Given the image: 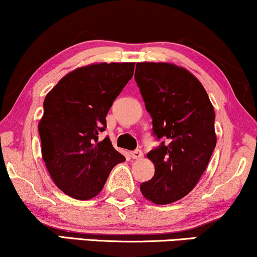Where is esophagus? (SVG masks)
<instances>
[{
  "label": "esophagus",
  "instance_id": "obj_1",
  "mask_svg": "<svg viewBox=\"0 0 257 257\" xmlns=\"http://www.w3.org/2000/svg\"><path fill=\"white\" fill-rule=\"evenodd\" d=\"M131 155L133 159L139 160V159H142V157H144V153H142V151H140V149H135V151H133L131 153Z\"/></svg>",
  "mask_w": 257,
  "mask_h": 257
}]
</instances>
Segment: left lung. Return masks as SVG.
Returning a JSON list of instances; mask_svg holds the SVG:
<instances>
[{
	"instance_id": "left-lung-1",
	"label": "left lung",
	"mask_w": 257,
	"mask_h": 257,
	"mask_svg": "<svg viewBox=\"0 0 257 257\" xmlns=\"http://www.w3.org/2000/svg\"><path fill=\"white\" fill-rule=\"evenodd\" d=\"M135 80L161 144L147 158L154 177L140 185L155 204H171L193 190L216 147L215 110L201 83L184 67L138 63Z\"/></svg>"
}]
</instances>
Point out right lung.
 I'll use <instances>...</instances> for the list:
<instances>
[{
  "instance_id": "obj_1",
  "label": "right lung",
  "mask_w": 257,
  "mask_h": 257,
  "mask_svg": "<svg viewBox=\"0 0 257 257\" xmlns=\"http://www.w3.org/2000/svg\"><path fill=\"white\" fill-rule=\"evenodd\" d=\"M134 63H100L79 67L47 93L39 122L41 153L54 184L67 196H97L113 166L125 158L106 136V113L132 79Z\"/></svg>"
}]
</instances>
